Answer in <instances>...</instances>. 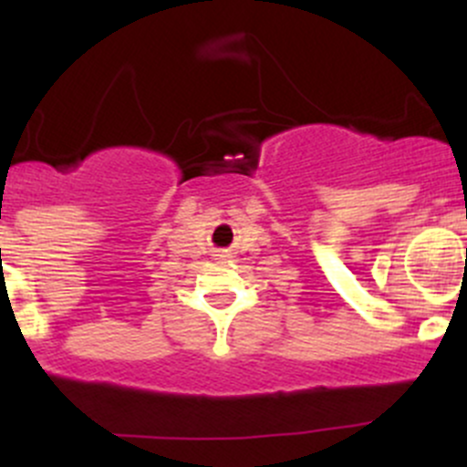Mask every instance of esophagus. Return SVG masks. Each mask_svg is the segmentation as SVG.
I'll use <instances>...</instances> for the list:
<instances>
[{
    "mask_svg": "<svg viewBox=\"0 0 467 467\" xmlns=\"http://www.w3.org/2000/svg\"><path fill=\"white\" fill-rule=\"evenodd\" d=\"M214 260H219V262H230V260H233V253H230V251H216V253H214Z\"/></svg>",
    "mask_w": 467,
    "mask_h": 467,
    "instance_id": "1",
    "label": "esophagus"
}]
</instances>
